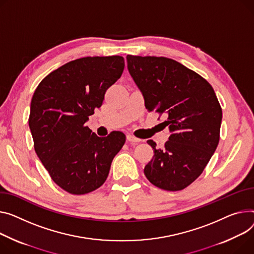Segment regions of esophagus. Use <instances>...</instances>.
<instances>
[{
    "mask_svg": "<svg viewBox=\"0 0 254 254\" xmlns=\"http://www.w3.org/2000/svg\"><path fill=\"white\" fill-rule=\"evenodd\" d=\"M127 140L129 142V143H133V144H138L141 142V140L139 138H136L134 136H132V134H127Z\"/></svg>",
    "mask_w": 254,
    "mask_h": 254,
    "instance_id": "obj_1",
    "label": "esophagus"
}]
</instances>
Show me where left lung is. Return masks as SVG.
<instances>
[{
	"label": "left lung",
	"mask_w": 254,
	"mask_h": 254,
	"mask_svg": "<svg viewBox=\"0 0 254 254\" xmlns=\"http://www.w3.org/2000/svg\"><path fill=\"white\" fill-rule=\"evenodd\" d=\"M127 69L145 107L164 114L172 134L164 148L148 140L154 156L146 178L166 191L188 187L204 171L219 141L222 107L210 83L180 62L155 56H127Z\"/></svg>",
	"instance_id": "1"
}]
</instances>
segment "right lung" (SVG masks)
<instances>
[{
  "instance_id": "obj_1",
  "label": "right lung",
  "mask_w": 254,
  "mask_h": 254,
  "mask_svg": "<svg viewBox=\"0 0 254 254\" xmlns=\"http://www.w3.org/2000/svg\"><path fill=\"white\" fill-rule=\"evenodd\" d=\"M125 68L122 56L83 57L48 74L32 96L28 118L38 157L64 191L82 195L106 181L126 134L98 137L86 126Z\"/></svg>"
}]
</instances>
